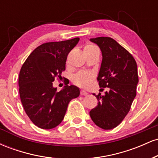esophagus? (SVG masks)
Returning <instances> with one entry per match:
<instances>
[{
	"label": "esophagus",
	"instance_id": "esophagus-1",
	"mask_svg": "<svg viewBox=\"0 0 158 158\" xmlns=\"http://www.w3.org/2000/svg\"><path fill=\"white\" fill-rule=\"evenodd\" d=\"M80 94L81 96H87V95H88V93H87V92L84 90H81Z\"/></svg>",
	"mask_w": 158,
	"mask_h": 158
}]
</instances>
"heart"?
I'll list each match as a JSON object with an SVG mask.
<instances>
[{"mask_svg":"<svg viewBox=\"0 0 158 158\" xmlns=\"http://www.w3.org/2000/svg\"><path fill=\"white\" fill-rule=\"evenodd\" d=\"M96 49H97V47L94 46V45L91 44H87L84 47V52L91 51V50H96ZM93 79L94 76L92 73H88V72H79L73 77V81L79 86L86 88V87L89 86Z\"/></svg>","mask_w":158,"mask_h":158,"instance_id":"obj_1","label":"heart"}]
</instances>
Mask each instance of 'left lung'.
<instances>
[{
	"instance_id": "obj_1",
	"label": "left lung",
	"mask_w": 158,
	"mask_h": 158,
	"mask_svg": "<svg viewBox=\"0 0 158 158\" xmlns=\"http://www.w3.org/2000/svg\"><path fill=\"white\" fill-rule=\"evenodd\" d=\"M102 54L97 81L104 96L94 94L98 105L90 111L93 122L105 130L114 128L123 120L137 94L138 73L135 59L128 50L110 37L90 39ZM100 89V90H101Z\"/></svg>"
}]
</instances>
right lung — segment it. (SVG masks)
<instances>
[{
	"mask_svg": "<svg viewBox=\"0 0 158 158\" xmlns=\"http://www.w3.org/2000/svg\"><path fill=\"white\" fill-rule=\"evenodd\" d=\"M79 41V38H75L42 44L30 53L21 67L20 98L27 115L39 128L52 129L59 126L69 102L79 96V88L74 85H65L59 92L52 86L56 77L62 79L61 72L65 70L68 53Z\"/></svg>",
	"mask_w": 158,
	"mask_h": 158,
	"instance_id": "1",
	"label": "right lung"
}]
</instances>
